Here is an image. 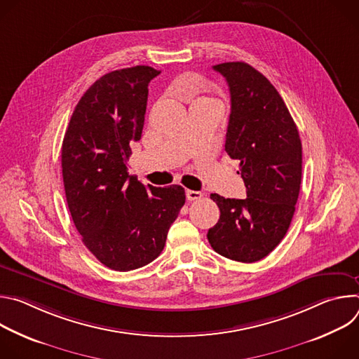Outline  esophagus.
Segmentation results:
<instances>
[{
  "mask_svg": "<svg viewBox=\"0 0 359 359\" xmlns=\"http://www.w3.org/2000/svg\"><path fill=\"white\" fill-rule=\"evenodd\" d=\"M186 197L187 200L193 201V200H200L203 197V193L201 191H196V190H186Z\"/></svg>",
  "mask_w": 359,
  "mask_h": 359,
  "instance_id": "esophagus-1",
  "label": "esophagus"
}]
</instances>
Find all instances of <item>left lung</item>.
<instances>
[{
    "mask_svg": "<svg viewBox=\"0 0 359 359\" xmlns=\"http://www.w3.org/2000/svg\"><path fill=\"white\" fill-rule=\"evenodd\" d=\"M229 85L231 112L224 149L240 161L245 198L212 193L220 219L208 233L223 257L264 259L284 238L299 194L302 146L298 129L273 83L245 62L213 67Z\"/></svg>",
    "mask_w": 359,
    "mask_h": 359,
    "instance_id": "8db88e82",
    "label": "left lung"
}]
</instances>
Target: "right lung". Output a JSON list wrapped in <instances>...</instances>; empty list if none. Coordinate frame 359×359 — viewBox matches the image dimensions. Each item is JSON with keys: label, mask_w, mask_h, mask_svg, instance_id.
<instances>
[{"label": "right lung", "mask_w": 359, "mask_h": 359, "mask_svg": "<svg viewBox=\"0 0 359 359\" xmlns=\"http://www.w3.org/2000/svg\"><path fill=\"white\" fill-rule=\"evenodd\" d=\"M159 74L137 65L100 76L79 99L62 142L74 224L86 248L115 271L158 257L186 200L182 186H144L126 168L130 144L142 136L149 82Z\"/></svg>", "instance_id": "right-lung-1"}]
</instances>
